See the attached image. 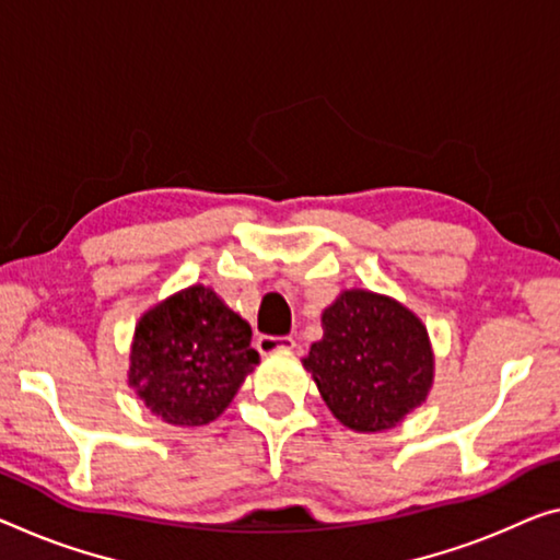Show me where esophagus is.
Returning <instances> with one entry per match:
<instances>
[{
    "label": "esophagus",
    "instance_id": "esophagus-1",
    "mask_svg": "<svg viewBox=\"0 0 560 560\" xmlns=\"http://www.w3.org/2000/svg\"><path fill=\"white\" fill-rule=\"evenodd\" d=\"M255 348L262 352V355H272V352H290L295 350V340L292 338H272V335H260L255 342Z\"/></svg>",
    "mask_w": 560,
    "mask_h": 560
}]
</instances>
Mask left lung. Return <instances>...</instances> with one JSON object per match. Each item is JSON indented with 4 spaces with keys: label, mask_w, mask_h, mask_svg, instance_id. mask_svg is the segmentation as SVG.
<instances>
[{
    "label": "left lung",
    "mask_w": 560,
    "mask_h": 560,
    "mask_svg": "<svg viewBox=\"0 0 560 560\" xmlns=\"http://www.w3.org/2000/svg\"><path fill=\"white\" fill-rule=\"evenodd\" d=\"M323 338L303 368L335 418L383 433L420 408L433 388L435 355L425 323L390 295L350 288L323 310Z\"/></svg>",
    "instance_id": "obj_1"
}]
</instances>
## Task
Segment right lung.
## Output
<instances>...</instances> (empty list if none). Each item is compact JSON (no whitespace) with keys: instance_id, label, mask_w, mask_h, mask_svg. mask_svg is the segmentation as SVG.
<instances>
[{"instance_id":"right-lung-1","label":"right lung","mask_w":560,"mask_h":560,"mask_svg":"<svg viewBox=\"0 0 560 560\" xmlns=\"http://www.w3.org/2000/svg\"><path fill=\"white\" fill-rule=\"evenodd\" d=\"M250 340V323L197 282L140 315L127 385L162 423L208 425L260 363Z\"/></svg>"}]
</instances>
